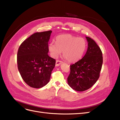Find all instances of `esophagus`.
I'll use <instances>...</instances> for the list:
<instances>
[{"label":"esophagus","instance_id":"esophagus-1","mask_svg":"<svg viewBox=\"0 0 120 120\" xmlns=\"http://www.w3.org/2000/svg\"><path fill=\"white\" fill-rule=\"evenodd\" d=\"M63 63V61H61L60 60H56V66H59L60 65Z\"/></svg>","mask_w":120,"mask_h":120}]
</instances>
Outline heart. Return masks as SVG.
Returning a JSON list of instances; mask_svg holds the SVG:
<instances>
[{
    "mask_svg": "<svg viewBox=\"0 0 120 120\" xmlns=\"http://www.w3.org/2000/svg\"><path fill=\"white\" fill-rule=\"evenodd\" d=\"M86 40L71 34H63L56 37V43L50 42L48 49L50 56L57 58L63 51V56L68 62L74 63L82 57L86 48Z\"/></svg>",
    "mask_w": 120,
    "mask_h": 120,
    "instance_id": "b5f03b06",
    "label": "heart"
}]
</instances>
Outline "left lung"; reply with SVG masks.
<instances>
[{"label": "left lung", "instance_id": "left-lung-1", "mask_svg": "<svg viewBox=\"0 0 120 120\" xmlns=\"http://www.w3.org/2000/svg\"><path fill=\"white\" fill-rule=\"evenodd\" d=\"M88 48L82 59L70 66L68 83L79 92L85 91L95 84L100 77L103 64V54L100 47L93 39L86 37Z\"/></svg>", "mask_w": 120, "mask_h": 120}]
</instances>
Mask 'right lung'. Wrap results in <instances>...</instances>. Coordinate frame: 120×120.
<instances>
[{
  "label": "right lung",
  "mask_w": 120,
  "mask_h": 120,
  "mask_svg": "<svg viewBox=\"0 0 120 120\" xmlns=\"http://www.w3.org/2000/svg\"><path fill=\"white\" fill-rule=\"evenodd\" d=\"M52 32L49 30L34 34L22 42L18 50V69L23 80L31 88L45 86L55 67L56 60L48 54Z\"/></svg>",
  "instance_id": "add662e5"
}]
</instances>
